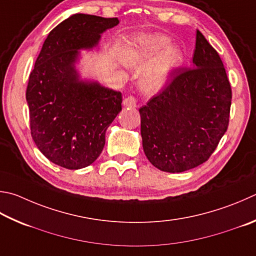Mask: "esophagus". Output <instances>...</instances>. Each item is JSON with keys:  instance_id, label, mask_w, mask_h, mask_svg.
Segmentation results:
<instances>
[{"instance_id": "34e87169", "label": "esophagus", "mask_w": 256, "mask_h": 256, "mask_svg": "<svg viewBox=\"0 0 256 256\" xmlns=\"http://www.w3.org/2000/svg\"><path fill=\"white\" fill-rule=\"evenodd\" d=\"M123 105H124V106H126V108H136V106H138L136 98V97H134V96L130 95V96H128V97H126V98H124V100H123Z\"/></svg>"}]
</instances>
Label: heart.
<instances>
[{
    "label": "heart",
    "instance_id": "heart-1",
    "mask_svg": "<svg viewBox=\"0 0 256 256\" xmlns=\"http://www.w3.org/2000/svg\"><path fill=\"white\" fill-rule=\"evenodd\" d=\"M169 39L164 36H156L143 40L140 44L128 51L126 62L130 66L143 68L154 58L160 50L166 47ZM184 51L178 47H169L164 51L144 72L142 85L148 92H154L166 85L170 74L179 68L184 62Z\"/></svg>",
    "mask_w": 256,
    "mask_h": 256
}]
</instances>
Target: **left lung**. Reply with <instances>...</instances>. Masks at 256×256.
Returning a JSON list of instances; mask_svg holds the SVG:
<instances>
[{"label":"left lung","instance_id":"left-lung-1","mask_svg":"<svg viewBox=\"0 0 256 256\" xmlns=\"http://www.w3.org/2000/svg\"><path fill=\"white\" fill-rule=\"evenodd\" d=\"M170 78L138 112L148 160L174 174L196 168L215 151L228 128L232 90L220 54L199 30L192 68H176Z\"/></svg>","mask_w":256,"mask_h":256}]
</instances>
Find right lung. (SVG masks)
I'll return each instance as SVG.
<instances>
[{"instance_id": "add662e5", "label": "right lung", "mask_w": 256, "mask_h": 256, "mask_svg": "<svg viewBox=\"0 0 256 256\" xmlns=\"http://www.w3.org/2000/svg\"><path fill=\"white\" fill-rule=\"evenodd\" d=\"M118 18L77 13L50 31L26 87L31 136L54 164L77 170L103 151L105 133L122 110V94L97 82L82 80L75 64L80 49L98 44Z\"/></svg>"}]
</instances>
